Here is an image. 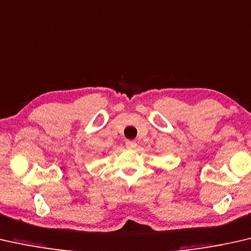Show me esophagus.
Wrapping results in <instances>:
<instances>
[{
	"label": "esophagus",
	"instance_id": "34e87169",
	"mask_svg": "<svg viewBox=\"0 0 251 251\" xmlns=\"http://www.w3.org/2000/svg\"><path fill=\"white\" fill-rule=\"evenodd\" d=\"M126 147L128 148V149H135V147H137V142L132 141V140H126Z\"/></svg>",
	"mask_w": 251,
	"mask_h": 251
}]
</instances>
